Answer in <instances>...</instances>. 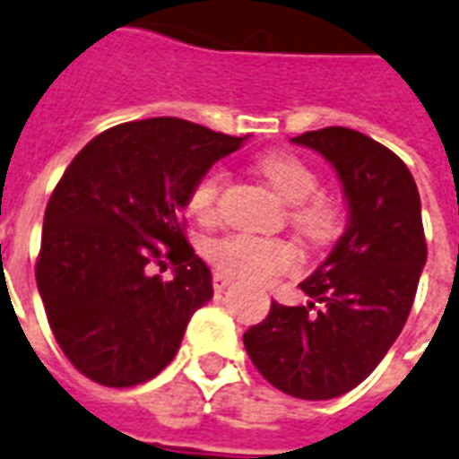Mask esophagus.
Masks as SVG:
<instances>
[{"label":"esophagus","mask_w":459,"mask_h":459,"mask_svg":"<svg viewBox=\"0 0 459 459\" xmlns=\"http://www.w3.org/2000/svg\"><path fill=\"white\" fill-rule=\"evenodd\" d=\"M230 282H233V278H229V275L221 273V271H214V275H212V285H214L217 292H223V290L229 288Z\"/></svg>","instance_id":"34e87169"}]
</instances>
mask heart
Segmentation results:
<instances>
[{
    "mask_svg": "<svg viewBox=\"0 0 459 459\" xmlns=\"http://www.w3.org/2000/svg\"><path fill=\"white\" fill-rule=\"evenodd\" d=\"M256 171L285 203L292 207V223L316 245H325L344 230V207L333 195L318 191V174L304 160L290 152H268L256 160ZM226 181L221 167H212L195 178L188 191V212L200 223L217 217L219 193ZM212 266L238 281L264 282L292 273L301 264L299 249L281 238H259L249 233H230L204 245Z\"/></svg>",
    "mask_w": 459,
    "mask_h": 459,
    "instance_id": "b5f03b06",
    "label": "heart"
}]
</instances>
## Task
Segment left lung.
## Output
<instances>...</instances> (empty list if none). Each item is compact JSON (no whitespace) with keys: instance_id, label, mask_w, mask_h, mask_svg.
<instances>
[{"instance_id":"8db88e82","label":"left lung","mask_w":459,"mask_h":459,"mask_svg":"<svg viewBox=\"0 0 459 459\" xmlns=\"http://www.w3.org/2000/svg\"><path fill=\"white\" fill-rule=\"evenodd\" d=\"M292 143L334 167L349 223L325 262L299 282L311 297L307 307L273 301L242 342L275 389L327 401L359 386L403 330L427 264L422 204L403 160L365 134L325 126Z\"/></svg>"}]
</instances>
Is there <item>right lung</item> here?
Returning a JSON list of instances; mask_svg holds the SVG:
<instances>
[{"instance_id": "add662e5", "label": "right lung", "mask_w": 459, "mask_h": 459, "mask_svg": "<svg viewBox=\"0 0 459 459\" xmlns=\"http://www.w3.org/2000/svg\"><path fill=\"white\" fill-rule=\"evenodd\" d=\"M245 139L151 117L110 126L74 155L48 197L35 278L51 333L84 377L134 386L177 356L214 294L181 212L195 178ZM167 261L171 281L150 273Z\"/></svg>"}]
</instances>
